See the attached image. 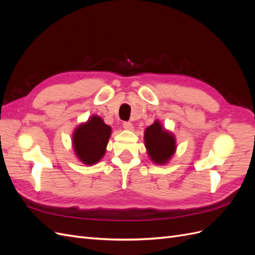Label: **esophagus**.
Returning a JSON list of instances; mask_svg holds the SVG:
<instances>
[{"label": "esophagus", "mask_w": 255, "mask_h": 255, "mask_svg": "<svg viewBox=\"0 0 255 255\" xmlns=\"http://www.w3.org/2000/svg\"><path fill=\"white\" fill-rule=\"evenodd\" d=\"M123 128H125L126 129H133V125L128 121H125L123 122Z\"/></svg>", "instance_id": "34e87169"}]
</instances>
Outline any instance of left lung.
I'll return each instance as SVG.
<instances>
[{
	"label": "left lung",
	"instance_id": "obj_1",
	"mask_svg": "<svg viewBox=\"0 0 255 255\" xmlns=\"http://www.w3.org/2000/svg\"><path fill=\"white\" fill-rule=\"evenodd\" d=\"M145 148L151 159L156 164H165L175 151V139L156 120L144 132Z\"/></svg>",
	"mask_w": 255,
	"mask_h": 255
}]
</instances>
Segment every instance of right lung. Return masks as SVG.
Listing matches in <instances>:
<instances>
[{
	"mask_svg": "<svg viewBox=\"0 0 255 255\" xmlns=\"http://www.w3.org/2000/svg\"><path fill=\"white\" fill-rule=\"evenodd\" d=\"M112 128L98 117H92L74 130L73 146L75 154L86 165H94L102 158Z\"/></svg>",
	"mask_w": 255,
	"mask_h": 255,
	"instance_id": "obj_1",
	"label": "right lung"
}]
</instances>
